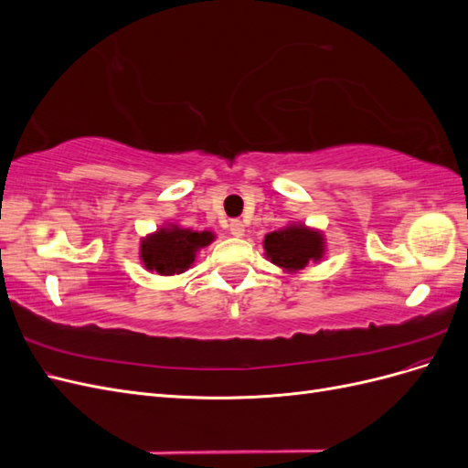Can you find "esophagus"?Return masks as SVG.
Segmentation results:
<instances>
[{
    "label": "esophagus",
    "mask_w": 468,
    "mask_h": 468,
    "mask_svg": "<svg viewBox=\"0 0 468 468\" xmlns=\"http://www.w3.org/2000/svg\"><path fill=\"white\" fill-rule=\"evenodd\" d=\"M244 222L242 220H230V234L232 236H236V238H239V236H244Z\"/></svg>",
    "instance_id": "1"
}]
</instances>
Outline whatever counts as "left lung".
Here are the masks:
<instances>
[{
    "instance_id": "8db88e82",
    "label": "left lung",
    "mask_w": 468,
    "mask_h": 468,
    "mask_svg": "<svg viewBox=\"0 0 468 468\" xmlns=\"http://www.w3.org/2000/svg\"><path fill=\"white\" fill-rule=\"evenodd\" d=\"M263 250L271 263L287 269V271H301L308 261L322 260L325 242L320 232L306 229L304 224H291L287 229L267 234Z\"/></svg>"
}]
</instances>
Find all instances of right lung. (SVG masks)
Wrapping results in <instances>:
<instances>
[{
  "instance_id": "obj_1",
  "label": "right lung",
  "mask_w": 468,
  "mask_h": 468,
  "mask_svg": "<svg viewBox=\"0 0 468 468\" xmlns=\"http://www.w3.org/2000/svg\"><path fill=\"white\" fill-rule=\"evenodd\" d=\"M215 234L203 230L195 232L191 229H179L177 224H169L154 232L140 242V260L148 271L160 275L183 273L193 265L197 251L208 246Z\"/></svg>"
}]
</instances>
